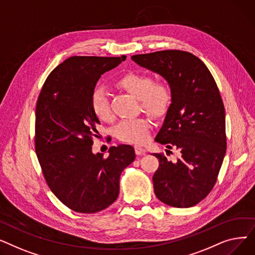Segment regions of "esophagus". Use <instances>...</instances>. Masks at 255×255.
<instances>
[{"mask_svg":"<svg viewBox=\"0 0 255 255\" xmlns=\"http://www.w3.org/2000/svg\"><path fill=\"white\" fill-rule=\"evenodd\" d=\"M134 151H135V154L138 156L144 154V149L140 145H134Z\"/></svg>","mask_w":255,"mask_h":255,"instance_id":"1","label":"esophagus"}]
</instances>
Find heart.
<instances>
[{"label": "heart", "instance_id": "obj_1", "mask_svg": "<svg viewBox=\"0 0 255 255\" xmlns=\"http://www.w3.org/2000/svg\"><path fill=\"white\" fill-rule=\"evenodd\" d=\"M118 86L139 99L141 107L153 117H162L172 99V90L166 80H157L144 73L131 72L121 76ZM91 107L95 116L103 122L113 120L109 94L103 88H96L91 95ZM151 123L149 119L138 117L123 120L116 126V136L124 142L142 143L149 137Z\"/></svg>", "mask_w": 255, "mask_h": 255}]
</instances>
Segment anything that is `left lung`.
Listing matches in <instances>:
<instances>
[{
    "label": "left lung",
    "instance_id": "1",
    "mask_svg": "<svg viewBox=\"0 0 255 255\" xmlns=\"http://www.w3.org/2000/svg\"><path fill=\"white\" fill-rule=\"evenodd\" d=\"M131 59L162 75L172 90L171 104L155 140L176 149L179 157L170 161L162 153L154 154L159 159L153 176L155 194L170 207H193L213 189L226 152L219 89L208 67L191 52L160 50Z\"/></svg>",
    "mask_w": 255,
    "mask_h": 255
}]
</instances>
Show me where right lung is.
Segmentation results:
<instances>
[{
    "mask_svg": "<svg viewBox=\"0 0 255 255\" xmlns=\"http://www.w3.org/2000/svg\"><path fill=\"white\" fill-rule=\"evenodd\" d=\"M126 57H70L47 76L36 104L35 151L44 179L69 209L92 214L109 208L120 176L135 159L129 144L111 146L109 157L93 154L100 124L91 95L101 74Z\"/></svg>",
    "mask_w": 255,
    "mask_h": 255,
    "instance_id": "1",
    "label": "right lung"
}]
</instances>
